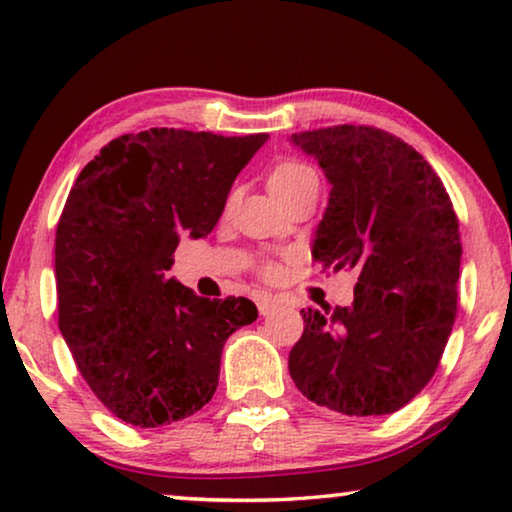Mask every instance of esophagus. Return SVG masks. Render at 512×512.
Here are the masks:
<instances>
[{
  "mask_svg": "<svg viewBox=\"0 0 512 512\" xmlns=\"http://www.w3.org/2000/svg\"><path fill=\"white\" fill-rule=\"evenodd\" d=\"M256 305H258V312H261L263 317H268V314H272L279 307V303L272 296H261V298H258Z\"/></svg>",
  "mask_w": 512,
  "mask_h": 512,
  "instance_id": "34e87169",
  "label": "esophagus"
}]
</instances>
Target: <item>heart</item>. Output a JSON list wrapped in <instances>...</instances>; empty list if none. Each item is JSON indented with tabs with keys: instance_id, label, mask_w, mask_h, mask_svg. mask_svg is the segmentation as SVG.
Masks as SVG:
<instances>
[{
	"instance_id": "1",
	"label": "heart",
	"mask_w": 512,
	"mask_h": 512,
	"mask_svg": "<svg viewBox=\"0 0 512 512\" xmlns=\"http://www.w3.org/2000/svg\"><path fill=\"white\" fill-rule=\"evenodd\" d=\"M307 181H319L317 172H314L310 165L298 163V160H282V163H277L268 174V186L275 198L307 184Z\"/></svg>"
}]
</instances>
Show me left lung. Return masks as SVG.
<instances>
[{"label":"left lung","mask_w":512,"mask_h":512,"mask_svg":"<svg viewBox=\"0 0 512 512\" xmlns=\"http://www.w3.org/2000/svg\"><path fill=\"white\" fill-rule=\"evenodd\" d=\"M331 195L314 233L324 270H356L354 303L300 310L289 373L303 396L349 417L391 415L436 373L457 317L459 219L419 153L370 125L291 135Z\"/></svg>","instance_id":"8db88e82"}]
</instances>
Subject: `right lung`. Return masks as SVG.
Returning a JSON list of instances; mask_svg holds the SVG:
<instances>
[{
    "instance_id": "obj_1",
    "label": "right lung",
    "mask_w": 512,
    "mask_h": 512,
    "mask_svg": "<svg viewBox=\"0 0 512 512\" xmlns=\"http://www.w3.org/2000/svg\"><path fill=\"white\" fill-rule=\"evenodd\" d=\"M268 135L151 128L83 167L55 233L58 324L104 408L139 429L212 401L221 352L256 321L249 298L209 300L167 279L181 237H207Z\"/></svg>"
}]
</instances>
